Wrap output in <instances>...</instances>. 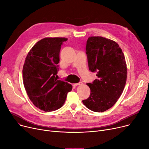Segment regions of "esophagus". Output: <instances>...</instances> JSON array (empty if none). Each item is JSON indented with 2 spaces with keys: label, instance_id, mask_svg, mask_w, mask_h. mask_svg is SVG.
Returning a JSON list of instances; mask_svg holds the SVG:
<instances>
[{
  "label": "esophagus",
  "instance_id": "obj_1",
  "mask_svg": "<svg viewBox=\"0 0 149 149\" xmlns=\"http://www.w3.org/2000/svg\"><path fill=\"white\" fill-rule=\"evenodd\" d=\"M82 84V83H81V82H80V83H75V84H74V85L75 86H77L80 85V84Z\"/></svg>",
  "mask_w": 149,
  "mask_h": 149
}]
</instances>
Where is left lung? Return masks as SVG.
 Instances as JSON below:
<instances>
[{"label":"left lung","mask_w":149,"mask_h":149,"mask_svg":"<svg viewBox=\"0 0 149 149\" xmlns=\"http://www.w3.org/2000/svg\"><path fill=\"white\" fill-rule=\"evenodd\" d=\"M86 50L89 69L98 79L86 84L90 96L83 100L91 111L103 112L112 107L123 92L127 79V65L122 49L115 42L103 37L88 38Z\"/></svg>","instance_id":"8db88e82"}]
</instances>
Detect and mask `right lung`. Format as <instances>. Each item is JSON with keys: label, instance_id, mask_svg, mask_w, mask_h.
Instances as JSON below:
<instances>
[{"label": "right lung", "instance_id": "right-lung-1", "mask_svg": "<svg viewBox=\"0 0 149 149\" xmlns=\"http://www.w3.org/2000/svg\"><path fill=\"white\" fill-rule=\"evenodd\" d=\"M65 37H47L37 42L25 58L22 74L27 94L35 106L45 112L56 111L65 104L72 86L58 80L61 46Z\"/></svg>", "mask_w": 149, "mask_h": 149}]
</instances>
